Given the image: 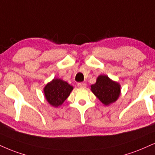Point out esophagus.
<instances>
[{
    "label": "esophagus",
    "instance_id": "obj_1",
    "mask_svg": "<svg viewBox=\"0 0 155 155\" xmlns=\"http://www.w3.org/2000/svg\"><path fill=\"white\" fill-rule=\"evenodd\" d=\"M78 86L81 88H85L86 87V84L84 83H78Z\"/></svg>",
    "mask_w": 155,
    "mask_h": 155
}]
</instances>
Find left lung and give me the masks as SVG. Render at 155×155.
Wrapping results in <instances>:
<instances>
[{
	"instance_id": "obj_1",
	"label": "left lung",
	"mask_w": 155,
	"mask_h": 155,
	"mask_svg": "<svg viewBox=\"0 0 155 155\" xmlns=\"http://www.w3.org/2000/svg\"><path fill=\"white\" fill-rule=\"evenodd\" d=\"M91 91L106 106L114 103L121 93V85L105 74L99 75L96 83L91 85Z\"/></svg>"
}]
</instances>
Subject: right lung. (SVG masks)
I'll use <instances>...</instances> for the list:
<instances>
[{
  "label": "right lung",
  "instance_id": "1",
  "mask_svg": "<svg viewBox=\"0 0 155 155\" xmlns=\"http://www.w3.org/2000/svg\"><path fill=\"white\" fill-rule=\"evenodd\" d=\"M73 87L66 81L54 78L44 87V93L47 102L51 106L58 107L68 98Z\"/></svg>",
  "mask_w": 155,
  "mask_h": 155
}]
</instances>
